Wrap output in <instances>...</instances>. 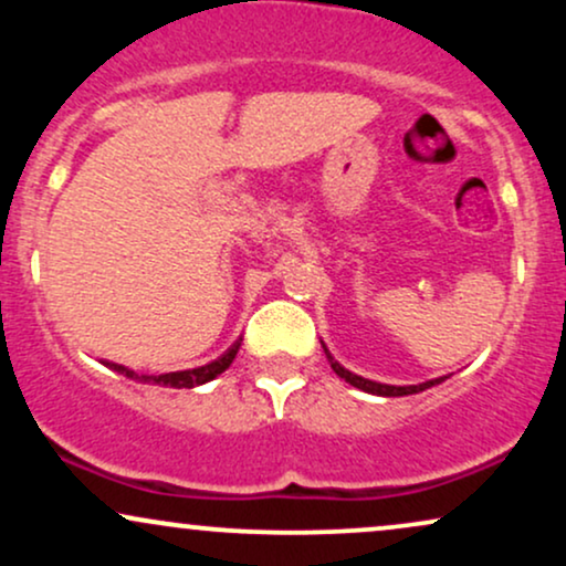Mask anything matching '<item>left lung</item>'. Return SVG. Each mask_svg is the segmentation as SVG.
<instances>
[{"label":"left lung","mask_w":566,"mask_h":566,"mask_svg":"<svg viewBox=\"0 0 566 566\" xmlns=\"http://www.w3.org/2000/svg\"><path fill=\"white\" fill-rule=\"evenodd\" d=\"M322 348H324V354H327L329 367L335 369L337 378H343L346 382H350V386H354V388H359V391L373 394V396H409V394H420V391H426V388L439 386V382H444V378H433V380L418 382V386H388V382L367 380V378H361V375H354V373H350V369L343 367L340 361H335V356L329 354V350H327V346H324V343H322Z\"/></svg>","instance_id":"left-lung-1"}]
</instances>
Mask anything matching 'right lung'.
Wrapping results in <instances>:
<instances>
[{"label":"right lung","instance_id":"right-lung-1","mask_svg":"<svg viewBox=\"0 0 566 566\" xmlns=\"http://www.w3.org/2000/svg\"><path fill=\"white\" fill-rule=\"evenodd\" d=\"M239 346H242V337H239L237 343L229 350H223V354L218 356V359H212L210 365H201V367H193V369H180V373H165V375H138L135 369H129L125 365H114V361H103L108 369H114V373L125 375L129 380H138V382H151V386H167V388H197V386H205V382L216 380L220 373H226V369L231 367V361L237 359L239 354Z\"/></svg>","mask_w":566,"mask_h":566}]
</instances>
